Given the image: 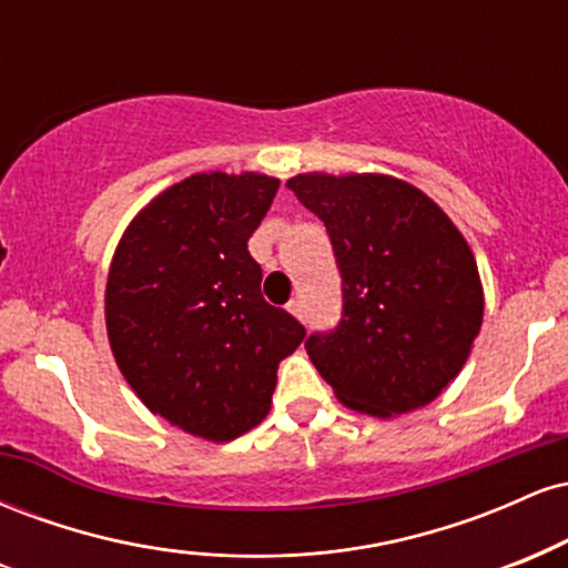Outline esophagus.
I'll use <instances>...</instances> for the list:
<instances>
[{"mask_svg": "<svg viewBox=\"0 0 568 568\" xmlns=\"http://www.w3.org/2000/svg\"><path fill=\"white\" fill-rule=\"evenodd\" d=\"M288 312H291L293 317H298V321L306 323V306L302 302H291L288 304Z\"/></svg>", "mask_w": 568, "mask_h": 568, "instance_id": "obj_1", "label": "esophagus"}]
</instances>
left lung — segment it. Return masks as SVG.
I'll return each mask as SVG.
<instances>
[{"label": "left lung", "mask_w": 568, "mask_h": 568, "mask_svg": "<svg viewBox=\"0 0 568 568\" xmlns=\"http://www.w3.org/2000/svg\"><path fill=\"white\" fill-rule=\"evenodd\" d=\"M325 224L342 275V321L306 355L344 406L374 416L435 400L459 374L484 321L478 264L452 219L393 175H293Z\"/></svg>", "instance_id": "1"}]
</instances>
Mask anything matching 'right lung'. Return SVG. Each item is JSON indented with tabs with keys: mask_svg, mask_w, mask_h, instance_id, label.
Here are the masks:
<instances>
[{
	"mask_svg": "<svg viewBox=\"0 0 568 568\" xmlns=\"http://www.w3.org/2000/svg\"><path fill=\"white\" fill-rule=\"evenodd\" d=\"M280 181L197 173L154 197L116 245L109 344L152 414L207 440H234L270 414L280 361L304 342L262 296L247 240Z\"/></svg>",
	"mask_w": 568,
	"mask_h": 568,
	"instance_id": "1",
	"label": "right lung"
}]
</instances>
